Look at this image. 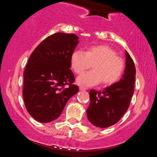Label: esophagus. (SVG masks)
Masks as SVG:
<instances>
[{"instance_id": "obj_1", "label": "esophagus", "mask_w": 157, "mask_h": 157, "mask_svg": "<svg viewBox=\"0 0 157 157\" xmlns=\"http://www.w3.org/2000/svg\"><path fill=\"white\" fill-rule=\"evenodd\" d=\"M80 91H86V89L85 87H82V86H80Z\"/></svg>"}]
</instances>
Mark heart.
Here are the masks:
<instances>
[{"label": "heart", "instance_id": "heart-1", "mask_svg": "<svg viewBox=\"0 0 157 157\" xmlns=\"http://www.w3.org/2000/svg\"><path fill=\"white\" fill-rule=\"evenodd\" d=\"M71 67L77 75L82 74L91 66L93 70L77 77V83L91 86L100 83L111 86L121 78L125 70V61L116 52L105 45L90 46L86 51H75L70 59Z\"/></svg>", "mask_w": 157, "mask_h": 157}]
</instances>
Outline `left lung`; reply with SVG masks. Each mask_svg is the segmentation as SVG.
I'll return each mask as SVG.
<instances>
[{"label": "left lung", "instance_id": "left-lung-1", "mask_svg": "<svg viewBox=\"0 0 157 157\" xmlns=\"http://www.w3.org/2000/svg\"><path fill=\"white\" fill-rule=\"evenodd\" d=\"M125 74L120 82H115L102 91L91 89L88 120L99 128H107L116 124L126 112L134 94L136 68L128 52H125Z\"/></svg>", "mask_w": 157, "mask_h": 157}]
</instances>
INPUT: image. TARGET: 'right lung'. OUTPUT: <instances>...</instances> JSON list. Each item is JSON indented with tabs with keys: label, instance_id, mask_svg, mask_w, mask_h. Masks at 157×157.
<instances>
[{
	"label": "right lung",
	"instance_id": "add662e5",
	"mask_svg": "<svg viewBox=\"0 0 157 157\" xmlns=\"http://www.w3.org/2000/svg\"><path fill=\"white\" fill-rule=\"evenodd\" d=\"M77 44L76 35L57 32L44 40L30 56L23 71V97L27 111L37 121L58 118L68 100L78 92L69 68Z\"/></svg>",
	"mask_w": 157,
	"mask_h": 157
}]
</instances>
